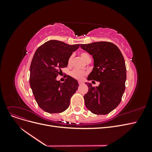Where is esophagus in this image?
I'll use <instances>...</instances> for the list:
<instances>
[{"instance_id": "esophagus-1", "label": "esophagus", "mask_w": 152, "mask_h": 152, "mask_svg": "<svg viewBox=\"0 0 152 152\" xmlns=\"http://www.w3.org/2000/svg\"><path fill=\"white\" fill-rule=\"evenodd\" d=\"M83 84V82H82V81H79V85H81V84Z\"/></svg>"}]
</instances>
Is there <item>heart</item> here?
<instances>
[{
	"label": "heart",
	"instance_id": "1",
	"mask_svg": "<svg viewBox=\"0 0 152 152\" xmlns=\"http://www.w3.org/2000/svg\"><path fill=\"white\" fill-rule=\"evenodd\" d=\"M80 56L86 62H87L89 60H91V56H89V54L88 53H86V52H82L80 53ZM72 56H70L68 58V64H70V63L72 61ZM87 73L86 72L83 71V70H77V69L73 70L70 73V75L73 78H74V79H75L77 80H82L84 79V77L86 75H87Z\"/></svg>",
	"mask_w": 152,
	"mask_h": 152
}]
</instances>
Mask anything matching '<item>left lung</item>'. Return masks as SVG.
Returning <instances> with one entry per match:
<instances>
[{"mask_svg":"<svg viewBox=\"0 0 152 152\" xmlns=\"http://www.w3.org/2000/svg\"><path fill=\"white\" fill-rule=\"evenodd\" d=\"M80 48L93 55L94 68L87 79L99 82L98 87L87 83L85 105L94 114L106 115L120 104L126 89V67L120 49L114 44L101 41L80 44Z\"/></svg>","mask_w":152,"mask_h":152,"instance_id":"left-lung-1","label":"left lung"}]
</instances>
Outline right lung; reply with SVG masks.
<instances>
[{"label": "right lung", "instance_id": "add662e5", "mask_svg": "<svg viewBox=\"0 0 152 152\" xmlns=\"http://www.w3.org/2000/svg\"><path fill=\"white\" fill-rule=\"evenodd\" d=\"M80 44L69 45L51 40L37 49L30 65V85L40 108L49 113H61L70 105L78 89L77 80L67 75L65 82L56 80L61 68L68 65V58Z\"/></svg>", "mask_w": 152, "mask_h": 152}]
</instances>
